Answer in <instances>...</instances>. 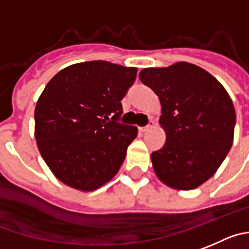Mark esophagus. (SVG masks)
Listing matches in <instances>:
<instances>
[{"label":"esophagus","mask_w":249,"mask_h":249,"mask_svg":"<svg viewBox=\"0 0 249 249\" xmlns=\"http://www.w3.org/2000/svg\"><path fill=\"white\" fill-rule=\"evenodd\" d=\"M153 126H155V123H153L152 120H151L150 124L146 125V126H141V127H139V130H140L141 132H145V131H148V130H150V129H152Z\"/></svg>","instance_id":"obj_1"}]
</instances>
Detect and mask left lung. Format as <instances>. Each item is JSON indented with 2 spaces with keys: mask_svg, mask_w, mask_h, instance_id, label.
Segmentation results:
<instances>
[{
  "mask_svg": "<svg viewBox=\"0 0 249 249\" xmlns=\"http://www.w3.org/2000/svg\"><path fill=\"white\" fill-rule=\"evenodd\" d=\"M140 81L161 102L163 147L151 153L155 173L169 188L190 190L215 174L233 142L236 111L224 86L196 65L147 67Z\"/></svg>",
  "mask_w": 249,
  "mask_h": 249,
  "instance_id": "8db88e82",
  "label": "left lung"
}]
</instances>
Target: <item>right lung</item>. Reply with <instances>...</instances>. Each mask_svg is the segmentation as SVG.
Here are the masks:
<instances>
[{
  "mask_svg": "<svg viewBox=\"0 0 249 249\" xmlns=\"http://www.w3.org/2000/svg\"><path fill=\"white\" fill-rule=\"evenodd\" d=\"M136 67L86 61L59 71L34 110L41 157L64 184L92 192L118 173L138 127L118 123Z\"/></svg>",
  "mask_w": 249,
  "mask_h": 249,
  "instance_id": "obj_1",
  "label": "right lung"
}]
</instances>
